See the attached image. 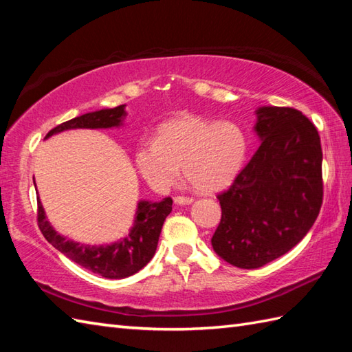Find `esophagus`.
I'll return each mask as SVG.
<instances>
[{"label": "esophagus", "instance_id": "obj_1", "mask_svg": "<svg viewBox=\"0 0 352 352\" xmlns=\"http://www.w3.org/2000/svg\"><path fill=\"white\" fill-rule=\"evenodd\" d=\"M174 203L177 206H189L193 203V199L189 198V197H175L174 198Z\"/></svg>", "mask_w": 352, "mask_h": 352}]
</instances>
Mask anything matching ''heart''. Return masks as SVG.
<instances>
[{
    "label": "heart",
    "instance_id": "b5f03b06",
    "mask_svg": "<svg viewBox=\"0 0 352 352\" xmlns=\"http://www.w3.org/2000/svg\"><path fill=\"white\" fill-rule=\"evenodd\" d=\"M246 159V138L233 122H210L193 115L157 126L154 140L134 151V164L155 192L168 190L180 177L203 193H214L233 183Z\"/></svg>",
    "mask_w": 352,
    "mask_h": 352
}]
</instances>
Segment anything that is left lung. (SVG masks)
<instances>
[{"label": "left lung", "mask_w": 352, "mask_h": 352, "mask_svg": "<svg viewBox=\"0 0 352 352\" xmlns=\"http://www.w3.org/2000/svg\"><path fill=\"white\" fill-rule=\"evenodd\" d=\"M260 146L218 195L222 218L212 246L227 263L257 269L284 256L315 223L322 204V148L316 126L290 107L261 106Z\"/></svg>", "instance_id": "8db88e82"}]
</instances>
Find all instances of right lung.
Wrapping results in <instances>:
<instances>
[{"mask_svg": "<svg viewBox=\"0 0 352 352\" xmlns=\"http://www.w3.org/2000/svg\"><path fill=\"white\" fill-rule=\"evenodd\" d=\"M125 118V104L115 109L89 111V113L57 125L56 129H52L45 136V139H50L51 136L62 131L77 129H119V126L124 125ZM37 207H39V213H37L39 228L43 237L56 250L60 251L63 256L71 258L72 261H76L80 266L87 269V271L98 274L104 276V278L121 280L125 278V276L139 272L154 257L163 222L172 212V199L163 198L162 201H155V203L148 199H139L136 213H134L133 227L130 228L129 234H125L116 242L106 245L80 243L57 233L56 228L51 226V222L47 218L41 198H37Z\"/></svg>", "mask_w": 352, "mask_h": 352, "instance_id": "obj_1", "label": "right lung"}]
</instances>
